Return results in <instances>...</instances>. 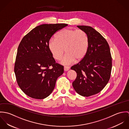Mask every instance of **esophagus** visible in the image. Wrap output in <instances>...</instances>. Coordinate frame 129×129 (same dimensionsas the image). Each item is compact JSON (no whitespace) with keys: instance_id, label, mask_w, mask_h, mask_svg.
I'll list each match as a JSON object with an SVG mask.
<instances>
[{"instance_id":"1","label":"esophagus","mask_w":129,"mask_h":129,"mask_svg":"<svg viewBox=\"0 0 129 129\" xmlns=\"http://www.w3.org/2000/svg\"><path fill=\"white\" fill-rule=\"evenodd\" d=\"M70 70L69 67H64V71H68Z\"/></svg>"}]
</instances>
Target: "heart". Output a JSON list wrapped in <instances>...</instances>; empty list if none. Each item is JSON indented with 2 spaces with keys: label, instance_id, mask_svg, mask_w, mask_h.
<instances>
[{
  "label": "heart",
  "instance_id": "b5f03b06",
  "mask_svg": "<svg viewBox=\"0 0 129 129\" xmlns=\"http://www.w3.org/2000/svg\"><path fill=\"white\" fill-rule=\"evenodd\" d=\"M88 46V37L85 31L71 28L60 31L55 35V39H51L48 43L49 49L56 60L61 59L66 51L67 53L61 60V63L64 65L71 64L76 60H83Z\"/></svg>",
  "mask_w": 129,
  "mask_h": 129
}]
</instances>
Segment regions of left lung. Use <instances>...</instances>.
I'll list each match as a JSON object with an SVG mask.
<instances>
[{
  "label": "left lung",
  "instance_id": "obj_1",
  "mask_svg": "<svg viewBox=\"0 0 129 129\" xmlns=\"http://www.w3.org/2000/svg\"><path fill=\"white\" fill-rule=\"evenodd\" d=\"M77 27L87 34L89 46L84 59L71 67L77 74L73 86L78 94L88 97L100 92L108 83L112 57L107 41L98 32L90 26Z\"/></svg>",
  "mask_w": 129,
  "mask_h": 129
}]
</instances>
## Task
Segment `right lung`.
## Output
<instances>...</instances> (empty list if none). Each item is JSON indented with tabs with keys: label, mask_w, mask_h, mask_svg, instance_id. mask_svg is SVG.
<instances>
[{
	"label": "right lung",
	"mask_w": 129,
	"mask_h": 129,
	"mask_svg": "<svg viewBox=\"0 0 129 129\" xmlns=\"http://www.w3.org/2000/svg\"><path fill=\"white\" fill-rule=\"evenodd\" d=\"M67 24H42L26 35L19 45L14 72L19 87L28 96L43 99L49 96L63 66L55 62L49 47L52 36Z\"/></svg>",
	"instance_id": "right-lung-1"
}]
</instances>
